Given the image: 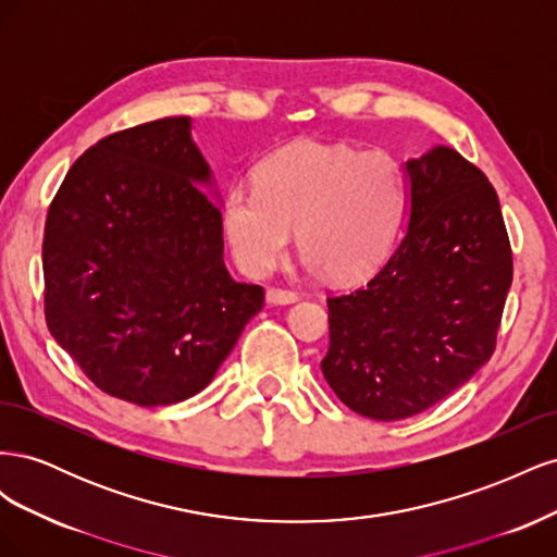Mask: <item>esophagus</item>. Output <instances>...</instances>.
I'll list each match as a JSON object with an SVG mask.
<instances>
[{
    "label": "esophagus",
    "instance_id": "obj_1",
    "mask_svg": "<svg viewBox=\"0 0 557 557\" xmlns=\"http://www.w3.org/2000/svg\"><path fill=\"white\" fill-rule=\"evenodd\" d=\"M299 295L295 290H285V288H269L267 290V301L269 305H293L297 301Z\"/></svg>",
    "mask_w": 557,
    "mask_h": 557
}]
</instances>
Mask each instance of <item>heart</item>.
<instances>
[{"label": "heart", "mask_w": 557, "mask_h": 557, "mask_svg": "<svg viewBox=\"0 0 557 557\" xmlns=\"http://www.w3.org/2000/svg\"><path fill=\"white\" fill-rule=\"evenodd\" d=\"M407 205L401 164L385 150L299 141L256 170V188H230L223 225L248 274H267L293 244L334 281L376 269Z\"/></svg>", "instance_id": "heart-1"}]
</instances>
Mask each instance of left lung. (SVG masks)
I'll return each instance as SVG.
<instances>
[{"label": "left lung", "mask_w": 557, "mask_h": 557, "mask_svg": "<svg viewBox=\"0 0 557 557\" xmlns=\"http://www.w3.org/2000/svg\"><path fill=\"white\" fill-rule=\"evenodd\" d=\"M409 225L360 288L327 297L323 376L348 409L401 420L491 360L513 256L497 193L458 150L407 162Z\"/></svg>", "instance_id": "left-lung-1"}]
</instances>
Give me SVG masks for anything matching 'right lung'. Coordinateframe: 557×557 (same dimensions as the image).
I'll return each instance as SVG.
<instances>
[{
  "instance_id": "1",
  "label": "right lung",
  "mask_w": 557,
  "mask_h": 557,
  "mask_svg": "<svg viewBox=\"0 0 557 557\" xmlns=\"http://www.w3.org/2000/svg\"><path fill=\"white\" fill-rule=\"evenodd\" d=\"M190 117H160L88 148L50 201L44 309L99 391L166 407L211 383L264 290L223 262V211Z\"/></svg>"
}]
</instances>
